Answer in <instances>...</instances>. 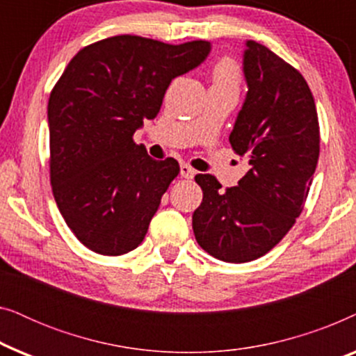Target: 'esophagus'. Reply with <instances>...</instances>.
I'll list each match as a JSON object with an SVG mask.
<instances>
[{
    "label": "esophagus",
    "mask_w": 356,
    "mask_h": 356,
    "mask_svg": "<svg viewBox=\"0 0 356 356\" xmlns=\"http://www.w3.org/2000/svg\"><path fill=\"white\" fill-rule=\"evenodd\" d=\"M179 173H181V177L186 178V179H191L194 175H196L194 168L189 167L188 163H181V167H179Z\"/></svg>",
    "instance_id": "esophagus-1"
}]
</instances>
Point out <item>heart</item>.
<instances>
[{"label": "heart", "instance_id": "heart-1", "mask_svg": "<svg viewBox=\"0 0 356 356\" xmlns=\"http://www.w3.org/2000/svg\"><path fill=\"white\" fill-rule=\"evenodd\" d=\"M213 87L218 89H230L238 92L241 84V70L232 58H223L213 67L212 72Z\"/></svg>", "mask_w": 356, "mask_h": 356}]
</instances>
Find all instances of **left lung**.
I'll return each mask as SVG.
<instances>
[{"label":"left lung","instance_id":"left-lung-1","mask_svg":"<svg viewBox=\"0 0 356 356\" xmlns=\"http://www.w3.org/2000/svg\"><path fill=\"white\" fill-rule=\"evenodd\" d=\"M246 100L230 144L250 163L238 186L222 191L213 175H196L202 202L193 213L199 246L241 264L269 252L303 211L319 159L314 97L298 70L248 40Z\"/></svg>","mask_w":356,"mask_h":356}]
</instances>
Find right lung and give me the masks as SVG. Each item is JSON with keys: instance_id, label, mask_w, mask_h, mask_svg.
<instances>
[{"instance_id": "obj_1", "label": "right lung", "mask_w": 356, "mask_h": 356, "mask_svg": "<svg viewBox=\"0 0 356 356\" xmlns=\"http://www.w3.org/2000/svg\"><path fill=\"white\" fill-rule=\"evenodd\" d=\"M206 40L170 45L116 35L77 51L48 99L50 181L77 240L97 254L121 256L143 243L170 183L175 159L154 160L134 143L177 76L206 60Z\"/></svg>"}]
</instances>
